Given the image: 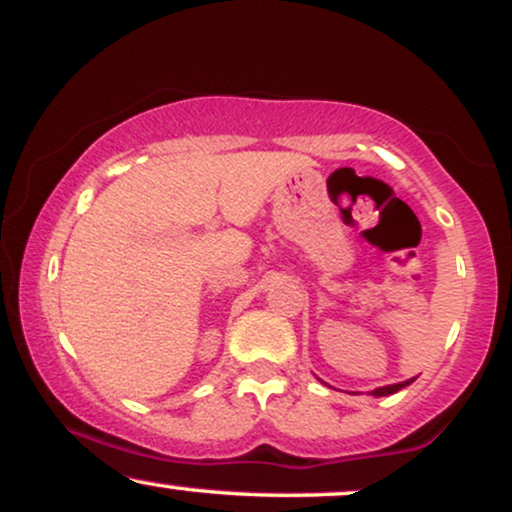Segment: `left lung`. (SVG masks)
<instances>
[{
	"label": "left lung",
	"mask_w": 512,
	"mask_h": 512,
	"mask_svg": "<svg viewBox=\"0 0 512 512\" xmlns=\"http://www.w3.org/2000/svg\"><path fill=\"white\" fill-rule=\"evenodd\" d=\"M412 381H415V379H408V381H403V384H391V386H381V389H377V391H372V396H391V393H396V391H400V389H403V386H408V384H412Z\"/></svg>",
	"instance_id": "obj_1"
}]
</instances>
